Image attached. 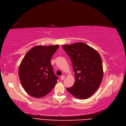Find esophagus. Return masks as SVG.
Segmentation results:
<instances>
[{
    "mask_svg": "<svg viewBox=\"0 0 126 126\" xmlns=\"http://www.w3.org/2000/svg\"><path fill=\"white\" fill-rule=\"evenodd\" d=\"M60 79L61 80H64V79H65V76H64V75H61L60 77Z\"/></svg>",
    "mask_w": 126,
    "mask_h": 126,
    "instance_id": "obj_1",
    "label": "esophagus"
}]
</instances>
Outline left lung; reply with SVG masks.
I'll list each match as a JSON object with an SVG mask.
<instances>
[{"mask_svg": "<svg viewBox=\"0 0 126 126\" xmlns=\"http://www.w3.org/2000/svg\"><path fill=\"white\" fill-rule=\"evenodd\" d=\"M62 47L71 59L75 77L74 85L66 89L78 99L89 98L102 81L103 73L101 57L96 50L83 43Z\"/></svg>", "mask_w": 126, "mask_h": 126, "instance_id": "8db88e82", "label": "left lung"}]
</instances>
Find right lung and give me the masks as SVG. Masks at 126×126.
Segmentation results:
<instances>
[{"label":"right lung","instance_id":"right-lung-1","mask_svg":"<svg viewBox=\"0 0 126 126\" xmlns=\"http://www.w3.org/2000/svg\"><path fill=\"white\" fill-rule=\"evenodd\" d=\"M59 45L36 46L25 54L19 68V77L30 95L41 97L52 91L57 82L51 63L53 55Z\"/></svg>","mask_w":126,"mask_h":126}]
</instances>
